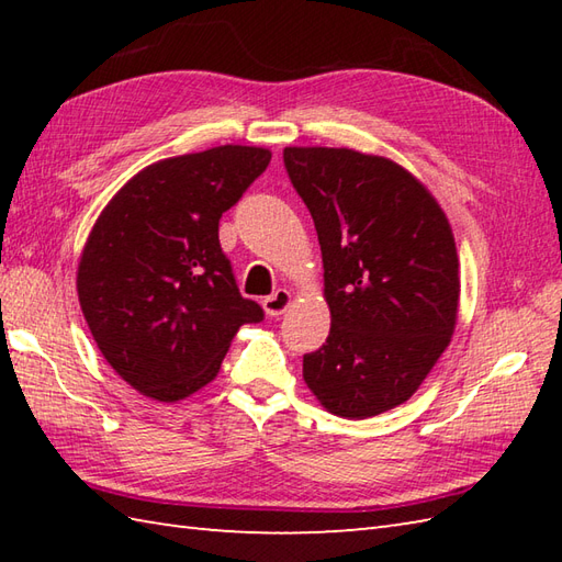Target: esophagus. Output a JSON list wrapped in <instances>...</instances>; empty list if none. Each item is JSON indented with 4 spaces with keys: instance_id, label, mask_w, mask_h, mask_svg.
Returning a JSON list of instances; mask_svg holds the SVG:
<instances>
[{
    "instance_id": "esophagus-1",
    "label": "esophagus",
    "mask_w": 562,
    "mask_h": 562,
    "mask_svg": "<svg viewBox=\"0 0 562 562\" xmlns=\"http://www.w3.org/2000/svg\"><path fill=\"white\" fill-rule=\"evenodd\" d=\"M292 304V292L290 290H278L274 294L262 300V308H266L268 316H282Z\"/></svg>"
}]
</instances>
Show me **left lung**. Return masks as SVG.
<instances>
[{
	"label": "left lung",
	"instance_id": "left-lung-1",
	"mask_svg": "<svg viewBox=\"0 0 562 562\" xmlns=\"http://www.w3.org/2000/svg\"><path fill=\"white\" fill-rule=\"evenodd\" d=\"M312 212L330 333L304 381L333 415L364 420L408 401L451 342L461 274L451 224L427 186L389 157L284 147Z\"/></svg>",
	"mask_w": 562,
	"mask_h": 562
}]
</instances>
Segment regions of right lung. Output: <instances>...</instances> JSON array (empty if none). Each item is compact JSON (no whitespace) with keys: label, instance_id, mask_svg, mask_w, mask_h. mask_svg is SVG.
Here are the masks:
<instances>
[{"label":"right lung","instance_id":"1","mask_svg":"<svg viewBox=\"0 0 562 562\" xmlns=\"http://www.w3.org/2000/svg\"><path fill=\"white\" fill-rule=\"evenodd\" d=\"M266 147L222 145L159 159L93 222L77 294L93 340L142 396L176 403L217 376L262 308L244 300L220 246V217L268 169Z\"/></svg>","mask_w":562,"mask_h":562}]
</instances>
